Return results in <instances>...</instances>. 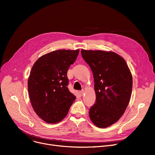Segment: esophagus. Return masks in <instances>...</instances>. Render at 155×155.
I'll return each instance as SVG.
<instances>
[{"label": "esophagus", "mask_w": 155, "mask_h": 155, "mask_svg": "<svg viewBox=\"0 0 155 155\" xmlns=\"http://www.w3.org/2000/svg\"><path fill=\"white\" fill-rule=\"evenodd\" d=\"M79 93H80V94L81 96H83L84 95V90H82V91H80L79 92Z\"/></svg>", "instance_id": "obj_1"}]
</instances>
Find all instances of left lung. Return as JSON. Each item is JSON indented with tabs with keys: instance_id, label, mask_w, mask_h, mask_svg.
Masks as SVG:
<instances>
[{
	"instance_id": "left-lung-1",
	"label": "left lung",
	"mask_w": 155,
	"mask_h": 155,
	"mask_svg": "<svg viewBox=\"0 0 155 155\" xmlns=\"http://www.w3.org/2000/svg\"><path fill=\"white\" fill-rule=\"evenodd\" d=\"M92 70L96 103L89 110L92 122L99 128L116 123L129 103L132 76L125 59L113 51L81 50Z\"/></svg>"
}]
</instances>
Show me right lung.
<instances>
[{"label": "right lung", "instance_id": "obj_1", "mask_svg": "<svg viewBox=\"0 0 155 155\" xmlns=\"http://www.w3.org/2000/svg\"><path fill=\"white\" fill-rule=\"evenodd\" d=\"M79 51L49 52L40 57L32 66L28 79L30 103L37 115L47 123L61 122L76 99L67 87V71Z\"/></svg>", "mask_w": 155, "mask_h": 155}]
</instances>
